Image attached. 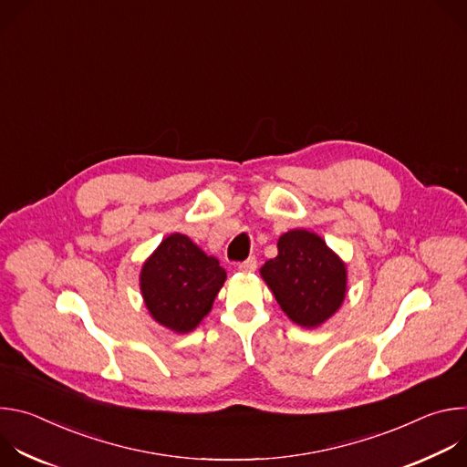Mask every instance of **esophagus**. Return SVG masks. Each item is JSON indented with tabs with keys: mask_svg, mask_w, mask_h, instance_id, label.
Instances as JSON below:
<instances>
[{
	"mask_svg": "<svg viewBox=\"0 0 467 467\" xmlns=\"http://www.w3.org/2000/svg\"><path fill=\"white\" fill-rule=\"evenodd\" d=\"M238 270H240V272H244V274H251V272H254V270H256V260H254V256H251V258H247V260L240 262V264H238Z\"/></svg>",
	"mask_w": 467,
	"mask_h": 467,
	"instance_id": "1",
	"label": "esophagus"
}]
</instances>
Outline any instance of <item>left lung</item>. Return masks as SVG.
I'll return each mask as SVG.
<instances>
[{
    "label": "left lung",
    "instance_id": "left-lung-1",
    "mask_svg": "<svg viewBox=\"0 0 467 467\" xmlns=\"http://www.w3.org/2000/svg\"><path fill=\"white\" fill-rule=\"evenodd\" d=\"M277 251L260 268V277L294 323L305 328L321 327L346 299V262L319 234L306 229L281 234Z\"/></svg>",
    "mask_w": 467,
    "mask_h": 467
}]
</instances>
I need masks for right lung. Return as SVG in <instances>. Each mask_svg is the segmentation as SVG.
Here are the masks:
<instances>
[{"instance_id": "right-lung-1", "label": "right lung", "mask_w": 467, "mask_h": 467, "mask_svg": "<svg viewBox=\"0 0 467 467\" xmlns=\"http://www.w3.org/2000/svg\"><path fill=\"white\" fill-rule=\"evenodd\" d=\"M227 279L220 260L173 233L146 258L140 292L150 316L175 335L192 332L211 312Z\"/></svg>"}]
</instances>
